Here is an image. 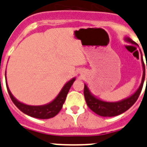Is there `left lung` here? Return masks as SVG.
Masks as SVG:
<instances>
[{
    "label": "left lung",
    "instance_id": "1",
    "mask_svg": "<svg viewBox=\"0 0 147 147\" xmlns=\"http://www.w3.org/2000/svg\"><path fill=\"white\" fill-rule=\"evenodd\" d=\"M124 40L125 42H128V43L135 45H137L136 42H135L129 37H125ZM141 63H142L143 67V76L140 86L138 87L137 90L134 93H132L131 96L124 98V99L118 101V102H107V101H104V100L98 98L90 92L88 85L85 84L84 96H85V101H86L88 107L92 111H93L95 113H96L97 115H100V116H104V117H113V116H115V115H119L130 108L132 105H134L135 102L137 101L138 98L141 92V90H142L144 82L145 66L142 57H141Z\"/></svg>",
    "mask_w": 147,
    "mask_h": 147
}]
</instances>
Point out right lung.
Listing matches in <instances>:
<instances>
[{"label": "right lung", "instance_id": "right-lung-1", "mask_svg": "<svg viewBox=\"0 0 147 147\" xmlns=\"http://www.w3.org/2000/svg\"><path fill=\"white\" fill-rule=\"evenodd\" d=\"M75 80H76V77H74L71 80L67 82L65 84L64 86L62 87L59 94L51 102L43 105L34 106V105H28L26 104L22 103L13 96L12 93L10 91L9 86H8L6 76V84L8 93L9 94L10 98H11L13 103L15 105V106L23 113L26 114L29 116H32V117L40 119H51V118L54 117L56 115L59 113V112L62 109V105L65 101L67 93L69 91L71 85H73V83L74 82Z\"/></svg>", "mask_w": 147, "mask_h": 147}]
</instances>
